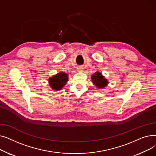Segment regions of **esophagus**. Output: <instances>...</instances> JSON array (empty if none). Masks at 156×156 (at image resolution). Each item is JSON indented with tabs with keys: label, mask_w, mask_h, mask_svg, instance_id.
Here are the masks:
<instances>
[{
	"label": "esophagus",
	"mask_w": 156,
	"mask_h": 156,
	"mask_svg": "<svg viewBox=\"0 0 156 156\" xmlns=\"http://www.w3.org/2000/svg\"><path fill=\"white\" fill-rule=\"evenodd\" d=\"M77 71L79 72H82L84 71V68L83 66H78L77 68Z\"/></svg>",
	"instance_id": "1"
}]
</instances>
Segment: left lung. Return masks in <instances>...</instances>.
<instances>
[{
    "label": "left lung",
    "instance_id": "1",
    "mask_svg": "<svg viewBox=\"0 0 156 156\" xmlns=\"http://www.w3.org/2000/svg\"><path fill=\"white\" fill-rule=\"evenodd\" d=\"M92 81L98 88H103L108 84V80L105 79L100 72H96L92 75Z\"/></svg>",
    "mask_w": 156,
    "mask_h": 156
}]
</instances>
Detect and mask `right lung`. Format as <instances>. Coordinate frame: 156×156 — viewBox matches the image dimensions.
<instances>
[{
    "label": "right lung",
    "instance_id": "1",
    "mask_svg": "<svg viewBox=\"0 0 156 156\" xmlns=\"http://www.w3.org/2000/svg\"><path fill=\"white\" fill-rule=\"evenodd\" d=\"M68 81V75L64 72H60L57 75L48 78V83L51 88L55 90H59Z\"/></svg>",
    "mask_w": 156,
    "mask_h": 156
}]
</instances>
